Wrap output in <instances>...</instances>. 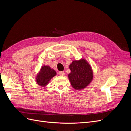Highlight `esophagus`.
<instances>
[{
  "mask_svg": "<svg viewBox=\"0 0 131 131\" xmlns=\"http://www.w3.org/2000/svg\"><path fill=\"white\" fill-rule=\"evenodd\" d=\"M59 75H60V76H64V75H65V73L64 72H59Z\"/></svg>",
  "mask_w": 131,
  "mask_h": 131,
  "instance_id": "1",
  "label": "esophagus"
}]
</instances>
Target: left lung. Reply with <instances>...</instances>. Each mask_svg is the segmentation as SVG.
Segmentation results:
<instances>
[{"instance_id": "obj_1", "label": "left lung", "mask_w": 131, "mask_h": 131, "mask_svg": "<svg viewBox=\"0 0 131 131\" xmlns=\"http://www.w3.org/2000/svg\"><path fill=\"white\" fill-rule=\"evenodd\" d=\"M71 70L68 78L73 88L77 90L85 89L93 79V71L85 59L75 60L69 65Z\"/></svg>"}]
</instances>
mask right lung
Segmentation results:
<instances>
[{"instance_id": "add662e5", "label": "right lung", "mask_w": 131, "mask_h": 131, "mask_svg": "<svg viewBox=\"0 0 131 131\" xmlns=\"http://www.w3.org/2000/svg\"><path fill=\"white\" fill-rule=\"evenodd\" d=\"M56 75V72L54 70L51 69L48 66H43L36 77L37 83L39 85L45 87Z\"/></svg>"}]
</instances>
